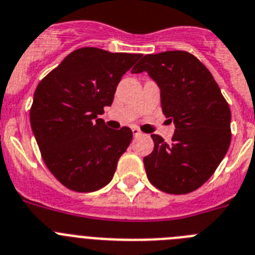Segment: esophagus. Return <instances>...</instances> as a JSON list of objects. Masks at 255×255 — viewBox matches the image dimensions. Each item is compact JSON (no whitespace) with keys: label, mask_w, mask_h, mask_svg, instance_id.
Instances as JSON below:
<instances>
[{"label":"esophagus","mask_w":255,"mask_h":255,"mask_svg":"<svg viewBox=\"0 0 255 255\" xmlns=\"http://www.w3.org/2000/svg\"><path fill=\"white\" fill-rule=\"evenodd\" d=\"M132 133H133L134 137H137V136H140V134H141V130L138 129L137 127H132Z\"/></svg>","instance_id":"esophagus-1"}]
</instances>
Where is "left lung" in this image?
Segmentation results:
<instances>
[{
    "label": "left lung",
    "mask_w": 255,
    "mask_h": 255,
    "mask_svg": "<svg viewBox=\"0 0 255 255\" xmlns=\"http://www.w3.org/2000/svg\"><path fill=\"white\" fill-rule=\"evenodd\" d=\"M147 72L160 88L163 114L173 122L172 142L151 134L143 158L150 182L167 194H189L216 172L231 142V110L212 73L186 51L145 55L132 73Z\"/></svg>",
    "instance_id": "8db88e82"
}]
</instances>
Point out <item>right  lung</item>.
<instances>
[{"label": "right lung", "mask_w": 255, "mask_h": 255, "mask_svg": "<svg viewBox=\"0 0 255 255\" xmlns=\"http://www.w3.org/2000/svg\"><path fill=\"white\" fill-rule=\"evenodd\" d=\"M140 57L78 48L35 88L29 113L33 134L46 167L69 190L92 192L112 181L132 130L108 128L97 115L112 105L122 75Z\"/></svg>", "instance_id": "obj_1"}]
</instances>
